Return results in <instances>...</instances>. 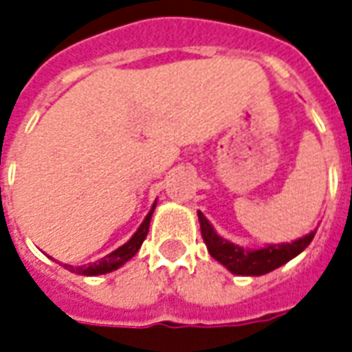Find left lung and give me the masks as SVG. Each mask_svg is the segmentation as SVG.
Segmentation results:
<instances>
[{
    "label": "left lung",
    "instance_id": "1",
    "mask_svg": "<svg viewBox=\"0 0 352 352\" xmlns=\"http://www.w3.org/2000/svg\"><path fill=\"white\" fill-rule=\"evenodd\" d=\"M199 222H201V233L204 239V244L210 251V255L226 265V270L231 271L233 275L242 276H260L276 270L291 258H295L302 251L311 244L316 231H311L309 235L296 239L293 242L285 244H267L260 250H244L242 245H236L233 242L222 239L215 231V228L210 224L204 213L197 211Z\"/></svg>",
    "mask_w": 352,
    "mask_h": 352
}]
</instances>
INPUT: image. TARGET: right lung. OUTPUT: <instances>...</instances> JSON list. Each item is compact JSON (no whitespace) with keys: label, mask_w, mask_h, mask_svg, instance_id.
I'll list each match as a JSON object with an SVG mask.
<instances>
[{"label":"right lung","mask_w":352,"mask_h":352,"mask_svg":"<svg viewBox=\"0 0 352 352\" xmlns=\"http://www.w3.org/2000/svg\"><path fill=\"white\" fill-rule=\"evenodd\" d=\"M157 202H153L151 210L148 211L146 219L142 221V224L139 226V230L131 235L130 241L126 244H122L121 248H117L116 251H111L110 255L102 256L101 260L97 262H90L87 265H70V264H63V267L68 271H72L76 275H85V276H97V275H107V273H111V271L119 270L122 264H126L131 256L135 255L137 251L141 250L142 242L146 239L148 230H150V221L151 215H153V210H155Z\"/></svg>","instance_id":"right-lung-1"}]
</instances>
